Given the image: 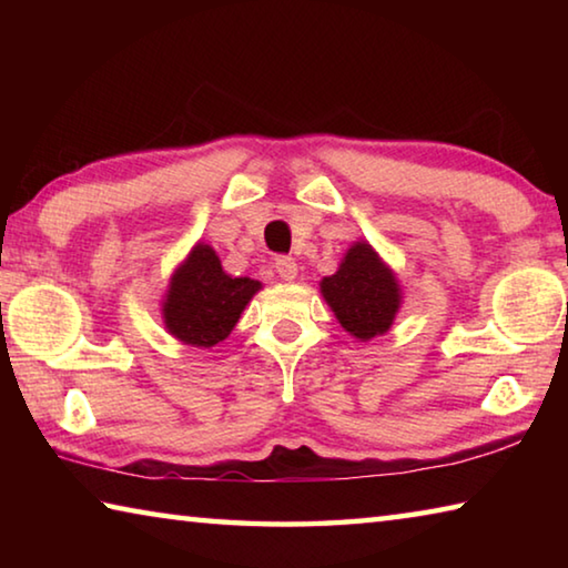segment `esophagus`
Listing matches in <instances>:
<instances>
[{"label":"esophagus","instance_id":"obj_1","mask_svg":"<svg viewBox=\"0 0 568 568\" xmlns=\"http://www.w3.org/2000/svg\"><path fill=\"white\" fill-rule=\"evenodd\" d=\"M275 273H277V277H281V281L291 283L297 277V263L293 261V257H277Z\"/></svg>","mask_w":568,"mask_h":568}]
</instances>
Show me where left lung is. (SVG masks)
Here are the masks:
<instances>
[{
	"mask_svg": "<svg viewBox=\"0 0 568 568\" xmlns=\"http://www.w3.org/2000/svg\"><path fill=\"white\" fill-rule=\"evenodd\" d=\"M321 295L343 331L361 343L386 335L403 305L396 273L368 240L345 250L338 271L321 281Z\"/></svg>",
	"mask_w": 568,
	"mask_h": 568,
	"instance_id": "8db88e82",
	"label": "left lung"
}]
</instances>
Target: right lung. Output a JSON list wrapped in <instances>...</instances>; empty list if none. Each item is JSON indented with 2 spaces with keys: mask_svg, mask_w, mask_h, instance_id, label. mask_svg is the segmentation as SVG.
<instances>
[{
  "mask_svg": "<svg viewBox=\"0 0 568 568\" xmlns=\"http://www.w3.org/2000/svg\"><path fill=\"white\" fill-rule=\"evenodd\" d=\"M257 291H263L261 281L227 275L215 247L197 240L170 275L160 301L162 323L182 345L215 348L233 333Z\"/></svg>",
  "mask_w": 568,
  "mask_h": 568,
  "instance_id": "right-lung-1",
  "label": "right lung"
}]
</instances>
